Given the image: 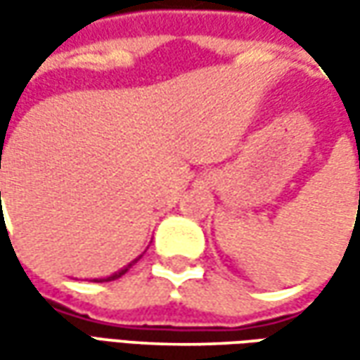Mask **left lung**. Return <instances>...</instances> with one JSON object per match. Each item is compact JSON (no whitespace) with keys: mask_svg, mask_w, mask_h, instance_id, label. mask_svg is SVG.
<instances>
[{"mask_svg":"<svg viewBox=\"0 0 360 360\" xmlns=\"http://www.w3.org/2000/svg\"><path fill=\"white\" fill-rule=\"evenodd\" d=\"M359 168H360V156H359Z\"/></svg>","mask_w":360,"mask_h":360,"instance_id":"8db88e82","label":"left lung"}]
</instances>
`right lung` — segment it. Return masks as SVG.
Returning <instances> with one entry per match:
<instances>
[{
  "label": "right lung",
  "mask_w": 360,
  "mask_h": 360,
  "mask_svg": "<svg viewBox=\"0 0 360 360\" xmlns=\"http://www.w3.org/2000/svg\"><path fill=\"white\" fill-rule=\"evenodd\" d=\"M0 158H1V154H0ZM1 196V194H0ZM136 260H138V258H136ZM136 260H131L130 264H128V266H124V269L122 270H118V272H114V274H110V276H108V278H100V281H98V278H96V281H94V283H108V281H116V278H120V276H122V274H126V272H128V270L131 269V264H136Z\"/></svg>",
  "instance_id": "1"
}]
</instances>
